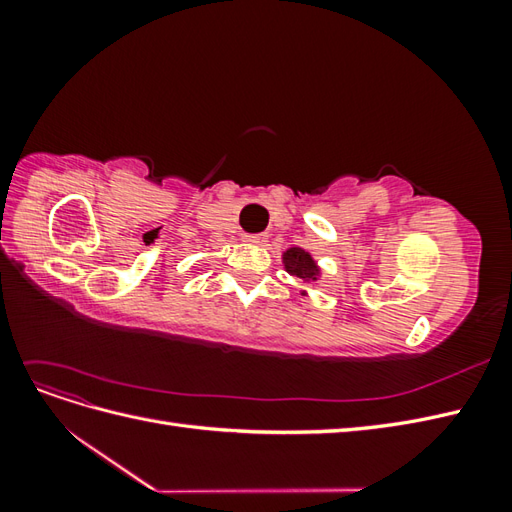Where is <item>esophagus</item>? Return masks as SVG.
Returning a JSON list of instances; mask_svg holds the SVG:
<instances>
[{"mask_svg":"<svg viewBox=\"0 0 512 512\" xmlns=\"http://www.w3.org/2000/svg\"><path fill=\"white\" fill-rule=\"evenodd\" d=\"M245 241L252 243V245H265L267 235H265V232H258V235H245Z\"/></svg>","mask_w":512,"mask_h":512,"instance_id":"esophagus-1","label":"esophagus"}]
</instances>
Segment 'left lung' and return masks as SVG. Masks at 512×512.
Masks as SVG:
<instances>
[{"mask_svg": "<svg viewBox=\"0 0 512 512\" xmlns=\"http://www.w3.org/2000/svg\"><path fill=\"white\" fill-rule=\"evenodd\" d=\"M284 267L290 275L301 277L303 282H316L320 275L316 260L303 247H290V250L284 252Z\"/></svg>", "mask_w": 512, "mask_h": 512, "instance_id": "8db88e82", "label": "left lung"}]
</instances>
